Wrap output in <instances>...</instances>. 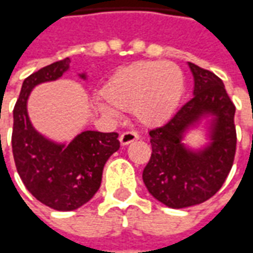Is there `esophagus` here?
<instances>
[{
    "mask_svg": "<svg viewBox=\"0 0 253 253\" xmlns=\"http://www.w3.org/2000/svg\"><path fill=\"white\" fill-rule=\"evenodd\" d=\"M139 139V135H138L135 131H126L122 134L121 137H119V141H121L122 146H126V145H130L134 141H137Z\"/></svg>",
    "mask_w": 253,
    "mask_h": 253,
    "instance_id": "obj_1",
    "label": "esophagus"
}]
</instances>
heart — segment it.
I'll list each match as a JSON object with an SVG mask.
<instances>
[{
  "mask_svg": "<svg viewBox=\"0 0 253 253\" xmlns=\"http://www.w3.org/2000/svg\"><path fill=\"white\" fill-rule=\"evenodd\" d=\"M184 89L180 67L172 62L143 61L122 67L107 81L97 110L115 116L116 108L130 110L143 126H156L175 112Z\"/></svg>",
  "mask_w": 253,
  "mask_h": 253,
  "instance_id": "heart-1",
  "label": "heart"
}]
</instances>
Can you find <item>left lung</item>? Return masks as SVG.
Returning <instances> with one entry per match:
<instances>
[{"mask_svg":"<svg viewBox=\"0 0 253 253\" xmlns=\"http://www.w3.org/2000/svg\"><path fill=\"white\" fill-rule=\"evenodd\" d=\"M187 65L194 77V97L167 125L149 131L153 152L142 173L149 194L170 209L195 206L215 195L236 153V108L222 80ZM198 129L205 142L192 147L186 137Z\"/></svg>","mask_w":253,"mask_h":253,"instance_id":"left-lung-1","label":"left lung"}]
</instances>
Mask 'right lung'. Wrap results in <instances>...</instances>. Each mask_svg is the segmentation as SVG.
<instances>
[{"label": "right lung", "mask_w": 253, "mask_h": 253, "mask_svg": "<svg viewBox=\"0 0 253 253\" xmlns=\"http://www.w3.org/2000/svg\"><path fill=\"white\" fill-rule=\"evenodd\" d=\"M69 70L70 58H66L31 74L13 110L12 149L17 172L38 201L58 211L76 210L93 198L107 160L121 148L116 132L86 130L70 142H58L34 127L27 108L31 92L41 84L57 81ZM78 77L86 81L88 74L80 73Z\"/></svg>", "instance_id": "add662e5"}]
</instances>
